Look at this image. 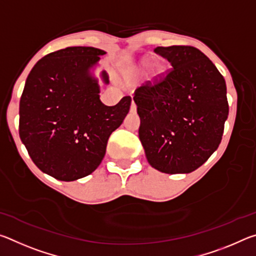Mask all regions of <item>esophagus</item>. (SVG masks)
<instances>
[{
    "mask_svg": "<svg viewBox=\"0 0 256 256\" xmlns=\"http://www.w3.org/2000/svg\"><path fill=\"white\" fill-rule=\"evenodd\" d=\"M131 112H136V104H134V102H132V105H131Z\"/></svg>",
    "mask_w": 256,
    "mask_h": 256,
    "instance_id": "1",
    "label": "esophagus"
}]
</instances>
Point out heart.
<instances>
[{
    "label": "heart",
    "instance_id": "1",
    "mask_svg": "<svg viewBox=\"0 0 256 256\" xmlns=\"http://www.w3.org/2000/svg\"><path fill=\"white\" fill-rule=\"evenodd\" d=\"M152 66V60H151V58H144L140 62V68L141 70H148V68Z\"/></svg>",
    "mask_w": 256,
    "mask_h": 256
}]
</instances>
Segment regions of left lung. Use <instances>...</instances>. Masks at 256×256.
<instances>
[{
  "mask_svg": "<svg viewBox=\"0 0 256 256\" xmlns=\"http://www.w3.org/2000/svg\"><path fill=\"white\" fill-rule=\"evenodd\" d=\"M172 70L162 79L138 88V138L146 160L166 174H188L218 149L228 118L224 76L192 46L157 47Z\"/></svg>",
  "mask_w": 256,
  "mask_h": 256,
  "instance_id": "left-lung-1",
  "label": "left lung"
}]
</instances>
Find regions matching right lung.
I'll use <instances>...</instances> for the list:
<instances>
[{"label": "right lung", "instance_id": "1", "mask_svg": "<svg viewBox=\"0 0 256 256\" xmlns=\"http://www.w3.org/2000/svg\"><path fill=\"white\" fill-rule=\"evenodd\" d=\"M105 54L84 46L53 52L34 64L26 80L19 136L34 164L56 180L72 182L92 174L130 110V96L115 106L99 98L94 70ZM100 79L110 84L106 71Z\"/></svg>", "mask_w": 256, "mask_h": 256}]
</instances>
